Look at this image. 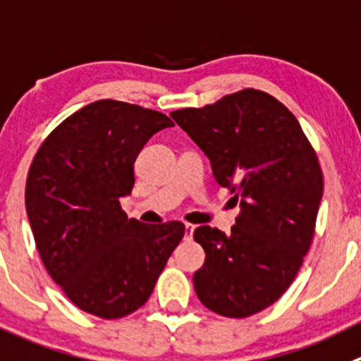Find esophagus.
Masks as SVG:
<instances>
[{"label":"esophagus","instance_id":"obj_1","mask_svg":"<svg viewBox=\"0 0 361 361\" xmlns=\"http://www.w3.org/2000/svg\"><path fill=\"white\" fill-rule=\"evenodd\" d=\"M194 231H195V226H192V224H185V238H187V240H192Z\"/></svg>","mask_w":361,"mask_h":361}]
</instances>
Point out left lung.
Wrapping results in <instances>:
<instances>
[{"instance_id": "8db88e82", "label": "left lung", "mask_w": 361, "mask_h": 361, "mask_svg": "<svg viewBox=\"0 0 361 361\" xmlns=\"http://www.w3.org/2000/svg\"><path fill=\"white\" fill-rule=\"evenodd\" d=\"M171 116L240 202L229 234L194 231L206 252L194 274L197 298L226 317L261 312L288 291L312 243L323 197L316 152L295 114L254 87Z\"/></svg>"}]
</instances>
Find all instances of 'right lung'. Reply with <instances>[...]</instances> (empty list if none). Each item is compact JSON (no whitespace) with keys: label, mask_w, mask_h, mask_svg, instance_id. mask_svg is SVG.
<instances>
[{"label":"right lung","mask_w":361,"mask_h":361,"mask_svg":"<svg viewBox=\"0 0 361 361\" xmlns=\"http://www.w3.org/2000/svg\"><path fill=\"white\" fill-rule=\"evenodd\" d=\"M166 114L97 100L58 125L38 148L26 180V213L52 281L87 314L118 319L148 302L181 241L178 220L128 219L120 199L135 183L134 162Z\"/></svg>","instance_id":"right-lung-1"}]
</instances>
